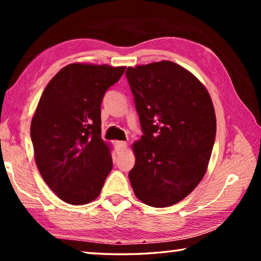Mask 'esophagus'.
Segmentation results:
<instances>
[{"label": "esophagus", "instance_id": "esophagus-1", "mask_svg": "<svg viewBox=\"0 0 261 261\" xmlns=\"http://www.w3.org/2000/svg\"><path fill=\"white\" fill-rule=\"evenodd\" d=\"M115 145H116V149H117V152H123L124 151V149L126 148V143L125 141H116V143H115Z\"/></svg>", "mask_w": 261, "mask_h": 261}]
</instances>
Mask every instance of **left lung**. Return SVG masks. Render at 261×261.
Returning a JSON list of instances; mask_svg holds the SVG:
<instances>
[{
  "instance_id": "1",
  "label": "left lung",
  "mask_w": 261,
  "mask_h": 261,
  "mask_svg": "<svg viewBox=\"0 0 261 261\" xmlns=\"http://www.w3.org/2000/svg\"><path fill=\"white\" fill-rule=\"evenodd\" d=\"M125 74L143 130L132 146V189L152 207L177 204L200 183L208 166L216 134L210 93L170 61L129 67Z\"/></svg>"
}]
</instances>
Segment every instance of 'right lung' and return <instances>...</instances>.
<instances>
[{
    "label": "right lung",
    "mask_w": 261,
    "mask_h": 261,
    "mask_svg": "<svg viewBox=\"0 0 261 261\" xmlns=\"http://www.w3.org/2000/svg\"><path fill=\"white\" fill-rule=\"evenodd\" d=\"M125 67L72 63L48 83L31 123L35 163L51 191L84 205L99 197L113 168L101 138V102Z\"/></svg>",
    "instance_id": "1"
}]
</instances>
